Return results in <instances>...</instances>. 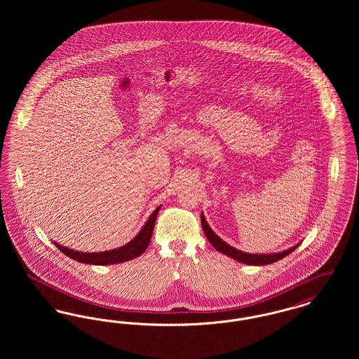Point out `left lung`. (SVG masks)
I'll return each instance as SVG.
<instances>
[{
  "label": "left lung",
  "instance_id": "obj_1",
  "mask_svg": "<svg viewBox=\"0 0 359 359\" xmlns=\"http://www.w3.org/2000/svg\"><path fill=\"white\" fill-rule=\"evenodd\" d=\"M201 221H202V227H203V231H205V237L208 239V242L223 255H226L227 257H231L234 258L236 261L242 262V264H246V265H269V264H273L276 261L284 258V257L288 256L290 253H292L297 246H292L290 249L284 250V252H278V253H269V255H252V253H245L242 250H238L233 246H230L229 243H226L223 239L219 238L214 231L212 229L208 226V223L205 221V215L202 212L201 215Z\"/></svg>",
  "mask_w": 359,
  "mask_h": 359
}]
</instances>
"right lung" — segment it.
<instances>
[{"instance_id": "add662e5", "label": "right lung", "mask_w": 359, "mask_h": 359, "mask_svg": "<svg viewBox=\"0 0 359 359\" xmlns=\"http://www.w3.org/2000/svg\"><path fill=\"white\" fill-rule=\"evenodd\" d=\"M160 208H161V205H158L154 210L152 215L148 218V221L142 226V229L140 230V233L135 238L117 249L101 252V253H83V252L72 250L66 246H62L57 242H53V245L69 258H72L78 262H82V264H88V265H113V264L130 261L136 257L141 256L147 250L151 238H152L154 222H156Z\"/></svg>"}]
</instances>
